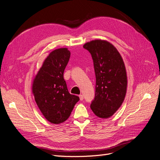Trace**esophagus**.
<instances>
[{
    "instance_id": "esophagus-1",
    "label": "esophagus",
    "mask_w": 160,
    "mask_h": 160,
    "mask_svg": "<svg viewBox=\"0 0 160 160\" xmlns=\"http://www.w3.org/2000/svg\"><path fill=\"white\" fill-rule=\"evenodd\" d=\"M79 98H80V99L81 100V101H82V100L84 99V97H83V96L82 95V94H80V95H79Z\"/></svg>"
}]
</instances>
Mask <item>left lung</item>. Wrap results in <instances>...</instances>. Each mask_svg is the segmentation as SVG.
I'll return each instance as SVG.
<instances>
[{"label":"left lung","instance_id":"1","mask_svg":"<svg viewBox=\"0 0 160 160\" xmlns=\"http://www.w3.org/2000/svg\"><path fill=\"white\" fill-rule=\"evenodd\" d=\"M83 47L92 55L96 78L95 98L90 108L97 117L108 119L119 109L125 98V63L117 49L105 40H93Z\"/></svg>","mask_w":160,"mask_h":160}]
</instances>
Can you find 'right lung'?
Here are the masks:
<instances>
[{
	"label": "right lung",
	"instance_id": "1",
	"mask_svg": "<svg viewBox=\"0 0 160 160\" xmlns=\"http://www.w3.org/2000/svg\"><path fill=\"white\" fill-rule=\"evenodd\" d=\"M70 56L67 48L51 52L33 81L35 101L44 117L52 124L67 120L80 99L68 92L63 77Z\"/></svg>",
	"mask_w": 160,
	"mask_h": 160
}]
</instances>
